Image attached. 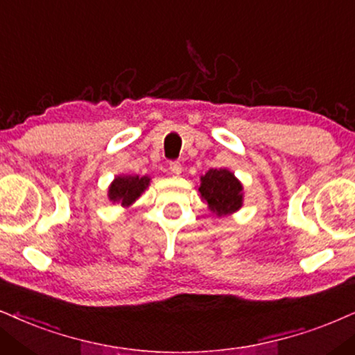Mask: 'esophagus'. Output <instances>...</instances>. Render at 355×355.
Here are the masks:
<instances>
[{
	"label": "esophagus",
	"instance_id": "34e87169",
	"mask_svg": "<svg viewBox=\"0 0 355 355\" xmlns=\"http://www.w3.org/2000/svg\"><path fill=\"white\" fill-rule=\"evenodd\" d=\"M170 170H172L173 175L182 173V164L180 162H170Z\"/></svg>",
	"mask_w": 355,
	"mask_h": 355
}]
</instances>
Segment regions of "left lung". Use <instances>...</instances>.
Here are the masks:
<instances>
[{
  "label": "left lung",
  "mask_w": 355,
  "mask_h": 355,
  "mask_svg": "<svg viewBox=\"0 0 355 355\" xmlns=\"http://www.w3.org/2000/svg\"><path fill=\"white\" fill-rule=\"evenodd\" d=\"M201 200L208 203V208L218 216H227L236 213L242 206V183L234 173L226 168H209L201 177L198 188Z\"/></svg>",
  "instance_id": "8db88e82"
}]
</instances>
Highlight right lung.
I'll return each instance as SVG.
<instances>
[{
    "label": "right lung",
    "mask_w": 355,
    "mask_h": 355,
    "mask_svg": "<svg viewBox=\"0 0 355 355\" xmlns=\"http://www.w3.org/2000/svg\"><path fill=\"white\" fill-rule=\"evenodd\" d=\"M149 177H139V175H121L116 177L107 190V198L113 203H121V206H129L136 201L142 191L149 187Z\"/></svg>",
    "instance_id": "right-lung-1"
}]
</instances>
